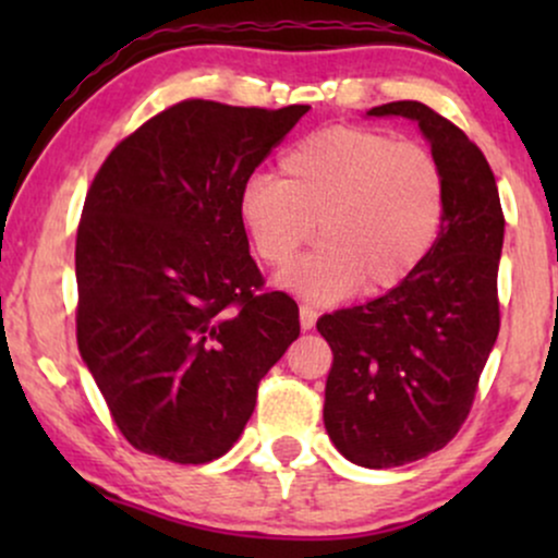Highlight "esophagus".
<instances>
[{"label":"esophagus","instance_id":"esophagus-1","mask_svg":"<svg viewBox=\"0 0 558 558\" xmlns=\"http://www.w3.org/2000/svg\"><path fill=\"white\" fill-rule=\"evenodd\" d=\"M299 319H301V330H312V328H315V323H317V310H315V306H310V304H301L299 306Z\"/></svg>","mask_w":558,"mask_h":558}]
</instances>
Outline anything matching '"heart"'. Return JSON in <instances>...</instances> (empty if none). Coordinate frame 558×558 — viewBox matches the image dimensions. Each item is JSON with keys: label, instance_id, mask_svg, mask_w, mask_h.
Wrapping results in <instances>:
<instances>
[{"label": "heart", "instance_id": "obj_1", "mask_svg": "<svg viewBox=\"0 0 558 558\" xmlns=\"http://www.w3.org/2000/svg\"><path fill=\"white\" fill-rule=\"evenodd\" d=\"M278 168L280 181L254 175L243 185L241 222L272 270H286L317 226V252L286 275V286L317 304L354 288L367 296L396 291L444 233L446 170L414 141L354 125L319 128Z\"/></svg>", "mask_w": 558, "mask_h": 558}]
</instances>
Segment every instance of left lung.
<instances>
[{
    "label": "left lung",
    "instance_id": "left-lung-1",
    "mask_svg": "<svg viewBox=\"0 0 558 558\" xmlns=\"http://www.w3.org/2000/svg\"><path fill=\"white\" fill-rule=\"evenodd\" d=\"M367 114L417 120L448 181V215L433 254L407 283L317 319L332 351L325 430L349 462L388 470L444 448L464 425L501 328L498 262L504 213L477 144L422 101Z\"/></svg>",
    "mask_w": 558,
    "mask_h": 558
}]
</instances>
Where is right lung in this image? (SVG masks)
I'll use <instances>...</instances> for the list:
<instances>
[{
    "label": "right lung",
    "mask_w": 558,
    "mask_h": 558,
    "mask_svg": "<svg viewBox=\"0 0 558 558\" xmlns=\"http://www.w3.org/2000/svg\"><path fill=\"white\" fill-rule=\"evenodd\" d=\"M306 112L178 101L94 175L75 239V336L138 451L175 464L222 457L299 338L296 301L267 291L248 254L239 196Z\"/></svg>",
    "instance_id": "add662e5"
}]
</instances>
